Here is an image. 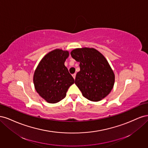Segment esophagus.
Instances as JSON below:
<instances>
[{
    "mask_svg": "<svg viewBox=\"0 0 148 148\" xmlns=\"http://www.w3.org/2000/svg\"><path fill=\"white\" fill-rule=\"evenodd\" d=\"M72 77H73V78H74V79H75V78H76V74H75V73L73 74V75H72Z\"/></svg>",
    "mask_w": 148,
    "mask_h": 148,
    "instance_id": "1",
    "label": "esophagus"
}]
</instances>
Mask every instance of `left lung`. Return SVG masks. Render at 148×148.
I'll return each mask as SVG.
<instances>
[{
	"label": "left lung",
	"instance_id": "obj_1",
	"mask_svg": "<svg viewBox=\"0 0 148 148\" xmlns=\"http://www.w3.org/2000/svg\"><path fill=\"white\" fill-rule=\"evenodd\" d=\"M70 54L79 62L80 71L75 83L83 96L89 101L97 102L109 95L114 87L115 75L108 62L101 52L94 48H78Z\"/></svg>",
	"mask_w": 148,
	"mask_h": 148
}]
</instances>
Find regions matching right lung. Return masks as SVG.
Here are the masks:
<instances>
[{
	"instance_id": "1",
	"label": "right lung",
	"mask_w": 148,
	"mask_h": 148,
	"mask_svg": "<svg viewBox=\"0 0 148 148\" xmlns=\"http://www.w3.org/2000/svg\"><path fill=\"white\" fill-rule=\"evenodd\" d=\"M69 52L55 49L44 56L36 69L33 82L36 91L44 100L54 104L66 96L74 79L65 66Z\"/></svg>"
}]
</instances>
